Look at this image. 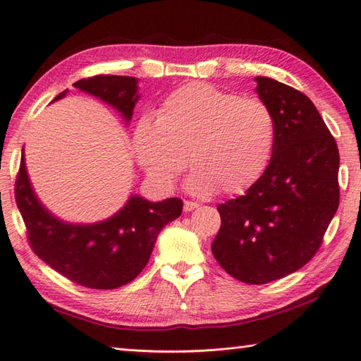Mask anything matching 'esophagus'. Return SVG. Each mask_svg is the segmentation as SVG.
I'll return each mask as SVG.
<instances>
[{"label":"esophagus","instance_id":"obj_1","mask_svg":"<svg viewBox=\"0 0 361 361\" xmlns=\"http://www.w3.org/2000/svg\"><path fill=\"white\" fill-rule=\"evenodd\" d=\"M183 208H185V212H192V209L199 208V203L191 202V200H185V205H183Z\"/></svg>","mask_w":361,"mask_h":361}]
</instances>
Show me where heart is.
Segmentation results:
<instances>
[{
	"label": "heart",
	"mask_w": 361,
	"mask_h": 361,
	"mask_svg": "<svg viewBox=\"0 0 361 361\" xmlns=\"http://www.w3.org/2000/svg\"><path fill=\"white\" fill-rule=\"evenodd\" d=\"M274 145L273 115L259 99L207 83H189L170 93L134 129V149L147 175L170 189L186 166L189 192L240 194L257 181Z\"/></svg>",
	"instance_id": "b5f03b06"
}]
</instances>
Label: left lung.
<instances>
[{"mask_svg": "<svg viewBox=\"0 0 361 361\" xmlns=\"http://www.w3.org/2000/svg\"><path fill=\"white\" fill-rule=\"evenodd\" d=\"M270 109V164L245 195L221 203L212 252L246 284H267L300 270L322 243L339 205V153L310 97L268 77H255Z\"/></svg>", "mask_w": 361, "mask_h": 361, "instance_id": "left-lung-1", "label": "left lung"}]
</instances>
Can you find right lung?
Wrapping results in <instances>:
<instances>
[{
    "label": "right lung",
    "instance_id": "add662e5",
    "mask_svg": "<svg viewBox=\"0 0 361 361\" xmlns=\"http://www.w3.org/2000/svg\"><path fill=\"white\" fill-rule=\"evenodd\" d=\"M74 87L115 109L126 124L140 99L139 78L135 77L96 75L82 78ZM68 91L64 90L54 101L63 99ZM16 200L36 255L74 283L104 290L130 283L148 264L162 227L183 212L180 199L152 202L133 194L107 219L93 224L63 221L35 192L23 149Z\"/></svg>",
    "mask_w": 361,
    "mask_h": 361
}]
</instances>
